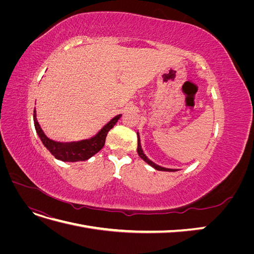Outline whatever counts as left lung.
<instances>
[{"instance_id":"1","label":"left lung","mask_w":254,"mask_h":254,"mask_svg":"<svg viewBox=\"0 0 254 254\" xmlns=\"http://www.w3.org/2000/svg\"><path fill=\"white\" fill-rule=\"evenodd\" d=\"M137 153H139V156L145 161L146 163H148L150 166H152L153 168H156L157 171H163V172H176V171H177V170H172V168H165V167H162V166H159V165H157L156 163H153L152 161H150L147 157H146L145 153H144L143 150H142V147H141L139 133H137Z\"/></svg>"}]
</instances>
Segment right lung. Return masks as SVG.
<instances>
[{
    "label": "right lung",
    "mask_w": 254,
    "mask_h": 254,
    "mask_svg": "<svg viewBox=\"0 0 254 254\" xmlns=\"http://www.w3.org/2000/svg\"><path fill=\"white\" fill-rule=\"evenodd\" d=\"M122 114L117 115L113 118L108 124H106L97 134L89 140H82L79 142H71V143H61L55 142L44 134L42 129L39 125V123L36 118V110L34 109V123L36 131L41 139L43 145L49 149L52 155L58 160L64 161V162H77V161H86L90 159L92 156H94L101 150L106 141V136L108 134V131L113 128L117 124Z\"/></svg>",
    "instance_id": "right-lung-1"
}]
</instances>
